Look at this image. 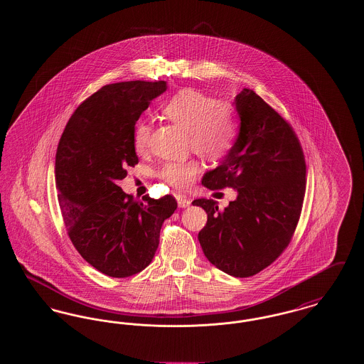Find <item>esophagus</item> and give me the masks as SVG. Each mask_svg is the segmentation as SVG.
<instances>
[{
    "instance_id": "esophagus-1",
    "label": "esophagus",
    "mask_w": 364,
    "mask_h": 364,
    "mask_svg": "<svg viewBox=\"0 0 364 364\" xmlns=\"http://www.w3.org/2000/svg\"><path fill=\"white\" fill-rule=\"evenodd\" d=\"M176 199H177L178 208H188L191 205L190 198H187V196H186V195H183V193H176Z\"/></svg>"
}]
</instances>
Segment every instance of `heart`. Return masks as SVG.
Returning <instances> with one entry per match:
<instances>
[{"mask_svg":"<svg viewBox=\"0 0 364 364\" xmlns=\"http://www.w3.org/2000/svg\"><path fill=\"white\" fill-rule=\"evenodd\" d=\"M164 116L176 125L187 129L188 144L198 154L210 161H218L230 151L237 134L239 122L233 105L225 100H214L205 92L184 88L176 92L162 106ZM151 127L144 120L135 125L134 147L146 153L150 146ZM200 172L196 159L172 161L164 164L158 176L174 188H187Z\"/></svg>","mask_w":364,"mask_h":364,"instance_id":"b5f03b06","label":"heart"}]
</instances>
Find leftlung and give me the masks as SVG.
I'll list each match as a JSON object with an SVG mask.
<instances>
[{"mask_svg": "<svg viewBox=\"0 0 364 364\" xmlns=\"http://www.w3.org/2000/svg\"><path fill=\"white\" fill-rule=\"evenodd\" d=\"M235 105L240 131L220 166L203 176L208 190L237 192L220 210L213 199L193 206L208 213L198 239L206 258L233 277H251L288 247L306 192V161L292 127L257 92L242 88Z\"/></svg>", "mask_w": 364, "mask_h": 364, "instance_id": "obj_1", "label": "left lung"}]
</instances>
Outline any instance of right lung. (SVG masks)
I'll return each instance as SVG.
<instances>
[{"instance_id": "1", "label": "right lung", "mask_w": 364, "mask_h": 364, "mask_svg": "<svg viewBox=\"0 0 364 364\" xmlns=\"http://www.w3.org/2000/svg\"><path fill=\"white\" fill-rule=\"evenodd\" d=\"M166 82H122L100 88L72 114L55 154L58 203L70 242L98 272L125 278L154 258L172 195L134 199L119 187L139 162L134 131Z\"/></svg>"}]
</instances>
